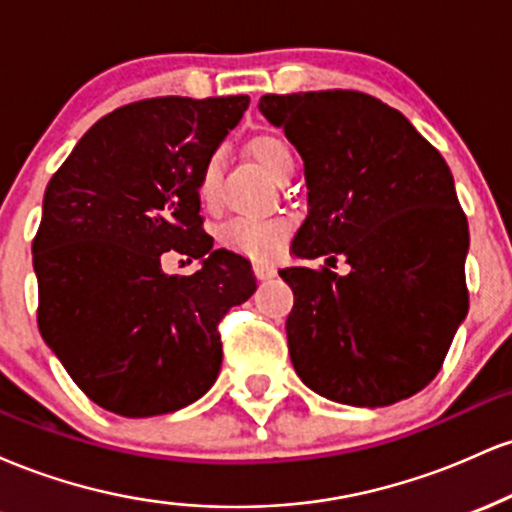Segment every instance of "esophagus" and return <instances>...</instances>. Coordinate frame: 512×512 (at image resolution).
I'll list each match as a JSON object with an SVG mask.
<instances>
[{"mask_svg":"<svg viewBox=\"0 0 512 512\" xmlns=\"http://www.w3.org/2000/svg\"><path fill=\"white\" fill-rule=\"evenodd\" d=\"M252 272H255V276L260 281H267V279H272V276H276V267L267 262H255L252 264Z\"/></svg>","mask_w":512,"mask_h":512,"instance_id":"34e87169","label":"esophagus"}]
</instances>
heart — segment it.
I'll list each match as a JSON object with an SVG mask.
<instances>
[{"instance_id": "obj_1", "label": "heart", "mask_w": 512, "mask_h": 512, "mask_svg": "<svg viewBox=\"0 0 512 512\" xmlns=\"http://www.w3.org/2000/svg\"><path fill=\"white\" fill-rule=\"evenodd\" d=\"M250 154L274 180L291 173L296 163L291 146L276 134H257L250 142ZM219 178L221 154H211L197 175V197L207 207L219 197ZM289 231L291 221L284 216H233L219 228V243L250 260H272L284 248Z\"/></svg>"}]
</instances>
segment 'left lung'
Wrapping results in <instances>:
<instances>
[{"label": "left lung", "mask_w": 512, "mask_h": 512, "mask_svg": "<svg viewBox=\"0 0 512 512\" xmlns=\"http://www.w3.org/2000/svg\"><path fill=\"white\" fill-rule=\"evenodd\" d=\"M260 110L303 158L308 216L293 252L327 264L344 255L351 267L279 272L296 296L286 337L298 378L351 407L416 395L469 308V228L448 163L399 110L361 91L267 93Z\"/></svg>", "instance_id": "left-lung-1"}]
</instances>
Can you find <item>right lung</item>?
<instances>
[{"label": "right lung", "mask_w": 512, "mask_h": 512, "mask_svg": "<svg viewBox=\"0 0 512 512\" xmlns=\"http://www.w3.org/2000/svg\"><path fill=\"white\" fill-rule=\"evenodd\" d=\"M248 96L146 98L96 122L52 175L33 238L38 330L79 390L127 416L168 414L214 385L219 322L257 284L250 262L214 250L197 175ZM166 251L205 257L162 274Z\"/></svg>", "instance_id": "right-lung-1"}]
</instances>
